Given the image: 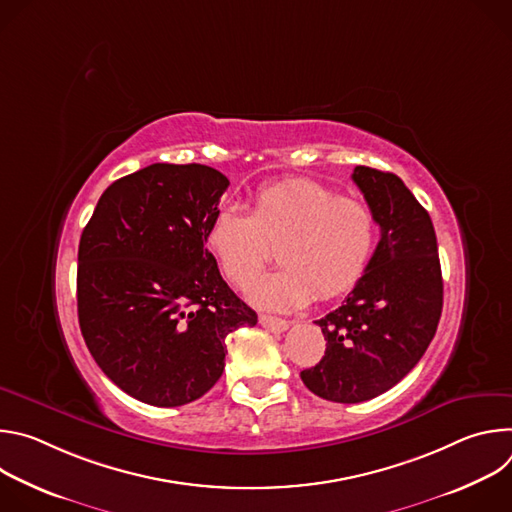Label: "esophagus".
Listing matches in <instances>:
<instances>
[{
    "label": "esophagus",
    "instance_id": "1",
    "mask_svg": "<svg viewBox=\"0 0 512 512\" xmlns=\"http://www.w3.org/2000/svg\"><path fill=\"white\" fill-rule=\"evenodd\" d=\"M259 324L263 328H267L269 332H285L289 328V322L287 320H281V318H275V316H267V314H261L259 316Z\"/></svg>",
    "mask_w": 512,
    "mask_h": 512
}]
</instances>
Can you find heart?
Here are the masks:
<instances>
[{
	"label": "heart",
	"mask_w": 512,
	"mask_h": 512,
	"mask_svg": "<svg viewBox=\"0 0 512 512\" xmlns=\"http://www.w3.org/2000/svg\"><path fill=\"white\" fill-rule=\"evenodd\" d=\"M377 218L369 204L340 196L314 180H285L259 188L251 210L214 212L204 245L221 273L245 289L279 246L277 273L251 289V300L271 310H294L314 296L330 300L352 289L377 245Z\"/></svg>",
	"instance_id": "1"
}]
</instances>
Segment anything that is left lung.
Instances as JSON below:
<instances>
[{"mask_svg":"<svg viewBox=\"0 0 512 512\" xmlns=\"http://www.w3.org/2000/svg\"><path fill=\"white\" fill-rule=\"evenodd\" d=\"M381 241L344 304L316 320L326 352L300 373L334 403L369 401L395 387L425 354L444 306L437 239L427 210L391 172L356 166Z\"/></svg>","mask_w":512,"mask_h":512,"instance_id":"1","label":"left lung"}]
</instances>
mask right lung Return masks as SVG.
<instances>
[{"instance_id": "right-lung-1", "label": "right lung", "mask_w": 512, "mask_h": 512, "mask_svg": "<svg viewBox=\"0 0 512 512\" xmlns=\"http://www.w3.org/2000/svg\"><path fill=\"white\" fill-rule=\"evenodd\" d=\"M227 188V176L202 164H152L115 180L81 235L83 338L137 401H196L225 371V338L257 324L204 247Z\"/></svg>"}]
</instances>
